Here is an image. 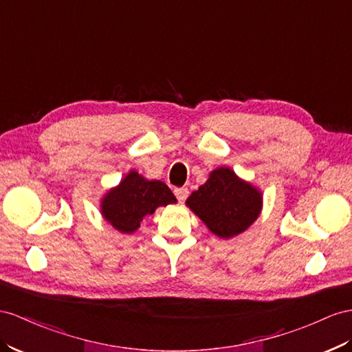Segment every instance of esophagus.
<instances>
[{"instance_id":"34e87169","label":"esophagus","mask_w":352,"mask_h":352,"mask_svg":"<svg viewBox=\"0 0 352 352\" xmlns=\"http://www.w3.org/2000/svg\"><path fill=\"white\" fill-rule=\"evenodd\" d=\"M174 193H175L177 199L179 202H184L187 199V196H188V188L187 187H178V188H175Z\"/></svg>"}]
</instances>
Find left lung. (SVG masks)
Segmentation results:
<instances>
[{
  "mask_svg": "<svg viewBox=\"0 0 352 352\" xmlns=\"http://www.w3.org/2000/svg\"><path fill=\"white\" fill-rule=\"evenodd\" d=\"M215 235L229 239L244 232L262 210V193L229 168L211 173L208 182L186 201Z\"/></svg>",
  "mask_w": 352,
  "mask_h": 352,
  "instance_id": "obj_1",
  "label": "left lung"
}]
</instances>
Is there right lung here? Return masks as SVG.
<instances>
[{"instance_id":"right-lung-1","label":"right lung","mask_w":352,"mask_h":352,"mask_svg":"<svg viewBox=\"0 0 352 352\" xmlns=\"http://www.w3.org/2000/svg\"><path fill=\"white\" fill-rule=\"evenodd\" d=\"M170 188L157 179L142 178L131 170L120 184L108 192L102 199L101 212L113 228L123 233H132L147 214H153L157 206L175 204Z\"/></svg>"}]
</instances>
